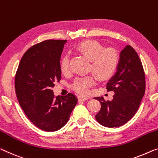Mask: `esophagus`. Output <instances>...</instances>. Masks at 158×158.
<instances>
[{
    "instance_id": "34e87169",
    "label": "esophagus",
    "mask_w": 158,
    "mask_h": 158,
    "mask_svg": "<svg viewBox=\"0 0 158 158\" xmlns=\"http://www.w3.org/2000/svg\"><path fill=\"white\" fill-rule=\"evenodd\" d=\"M77 98H78L79 101H85V100H87V99H88V97L81 95H81L77 96Z\"/></svg>"
}]
</instances>
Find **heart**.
<instances>
[{"label":"heart","mask_w":158,"mask_h":158,"mask_svg":"<svg viewBox=\"0 0 158 158\" xmlns=\"http://www.w3.org/2000/svg\"><path fill=\"white\" fill-rule=\"evenodd\" d=\"M75 52L89 60L87 72L93 73L98 81H105L111 78L117 70L119 64V54L114 48H104L100 42L96 40H85L77 44L74 48ZM60 69L62 73L69 72V57L64 56L60 61ZM95 84V77L89 75L77 78L72 87L78 93L85 94L89 87Z\"/></svg>","instance_id":"obj_1"}]
</instances>
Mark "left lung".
<instances>
[{
    "label": "left lung",
    "instance_id": "obj_1",
    "mask_svg": "<svg viewBox=\"0 0 158 158\" xmlns=\"http://www.w3.org/2000/svg\"><path fill=\"white\" fill-rule=\"evenodd\" d=\"M114 93L111 101L94 98L101 104L95 118L101 125L113 128L127 123L138 111L145 90V72L137 52L130 45L120 54L117 72L106 85Z\"/></svg>",
    "mask_w": 158,
    "mask_h": 158
}]
</instances>
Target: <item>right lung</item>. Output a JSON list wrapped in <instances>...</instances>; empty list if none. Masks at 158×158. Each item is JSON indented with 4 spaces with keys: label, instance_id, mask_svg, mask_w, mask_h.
Listing matches in <instances>:
<instances>
[{
    "label": "right lung",
    "instance_id": "add662e5",
    "mask_svg": "<svg viewBox=\"0 0 158 158\" xmlns=\"http://www.w3.org/2000/svg\"><path fill=\"white\" fill-rule=\"evenodd\" d=\"M66 40H48L24 54L15 77V89L22 109L33 124L56 131L68 122L77 99L72 93L54 98L52 88L61 76L60 59Z\"/></svg>",
    "mask_w": 158,
    "mask_h": 158
}]
</instances>
